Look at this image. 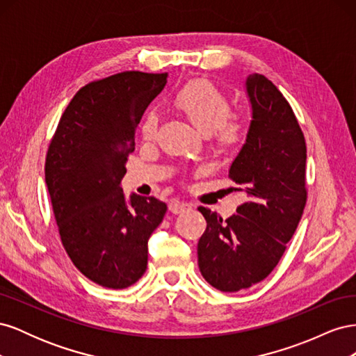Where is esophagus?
<instances>
[{
    "label": "esophagus",
    "instance_id": "esophagus-1",
    "mask_svg": "<svg viewBox=\"0 0 356 356\" xmlns=\"http://www.w3.org/2000/svg\"><path fill=\"white\" fill-rule=\"evenodd\" d=\"M191 207L188 203H184V202H178V200H172L169 203V211L172 213H186L187 211H190Z\"/></svg>",
    "mask_w": 356,
    "mask_h": 356
}]
</instances>
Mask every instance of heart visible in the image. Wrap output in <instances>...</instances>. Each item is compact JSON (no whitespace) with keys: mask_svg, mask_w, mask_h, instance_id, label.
Instances as JSON below:
<instances>
[{"mask_svg":"<svg viewBox=\"0 0 356 356\" xmlns=\"http://www.w3.org/2000/svg\"><path fill=\"white\" fill-rule=\"evenodd\" d=\"M175 104L203 134H211L221 147L238 145L246 131L245 117L230 111V101L208 80L190 81L175 95ZM157 134V115L148 111L141 122V136L152 141Z\"/></svg>","mask_w":356,"mask_h":356,"instance_id":"b5f03b06","label":"heart"}]
</instances>
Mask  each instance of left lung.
<instances>
[{"instance_id": "1", "label": "left lung", "mask_w": 356, "mask_h": 356, "mask_svg": "<svg viewBox=\"0 0 356 356\" xmlns=\"http://www.w3.org/2000/svg\"><path fill=\"white\" fill-rule=\"evenodd\" d=\"M252 120L229 178L248 200L222 220L200 207L207 230L197 243L200 273L222 293L261 282L281 260L307 200L306 141L284 95L261 74L246 79Z\"/></svg>"}]
</instances>
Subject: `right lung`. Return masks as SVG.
<instances>
[{
  "mask_svg": "<svg viewBox=\"0 0 356 356\" xmlns=\"http://www.w3.org/2000/svg\"><path fill=\"white\" fill-rule=\"evenodd\" d=\"M168 74L124 71L90 81L63 111L46 156V184L60 242L79 270L111 289L145 273L148 239L168 207L120 187L135 129Z\"/></svg>",
  "mask_w": 356,
  "mask_h": 356,
  "instance_id": "obj_1",
  "label": "right lung"
}]
</instances>
